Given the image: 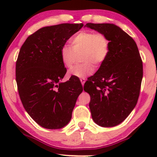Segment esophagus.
Here are the masks:
<instances>
[{"label":"esophagus","instance_id":"1","mask_svg":"<svg viewBox=\"0 0 157 157\" xmlns=\"http://www.w3.org/2000/svg\"><path fill=\"white\" fill-rule=\"evenodd\" d=\"M80 80L81 83H82V86H83L84 83H85V82H86V79H85V78H80Z\"/></svg>","mask_w":157,"mask_h":157}]
</instances>
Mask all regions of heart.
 <instances>
[{"instance_id":"1","label":"heart","mask_w":157,"mask_h":157,"mask_svg":"<svg viewBox=\"0 0 157 157\" xmlns=\"http://www.w3.org/2000/svg\"><path fill=\"white\" fill-rule=\"evenodd\" d=\"M71 47L64 46L60 49L63 64L70 68L75 63L77 55H80L82 63L77 65L68 71V75L84 78L94 71V63L100 66L105 62L110 51L108 37L101 32L83 30L76 34L70 40Z\"/></svg>"}]
</instances>
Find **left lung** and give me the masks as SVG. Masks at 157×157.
Here are the masks:
<instances>
[{
	"label": "left lung",
	"mask_w": 157,
	"mask_h": 157,
	"mask_svg": "<svg viewBox=\"0 0 157 157\" xmlns=\"http://www.w3.org/2000/svg\"><path fill=\"white\" fill-rule=\"evenodd\" d=\"M105 34L110 51L105 62L84 85L95 123L113 127L123 122L137 103L143 75L142 61L134 39L111 23H86Z\"/></svg>",
	"instance_id": "left-lung-1"
}]
</instances>
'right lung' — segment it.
<instances>
[{"mask_svg": "<svg viewBox=\"0 0 157 157\" xmlns=\"http://www.w3.org/2000/svg\"><path fill=\"white\" fill-rule=\"evenodd\" d=\"M82 26L61 23L43 27L29 36L20 49L15 68L20 98L29 115L45 128L67 125L82 91L75 77L60 82L66 73L60 49Z\"/></svg>", "mask_w": 157, "mask_h": 157, "instance_id": "1", "label": "right lung"}]
</instances>
